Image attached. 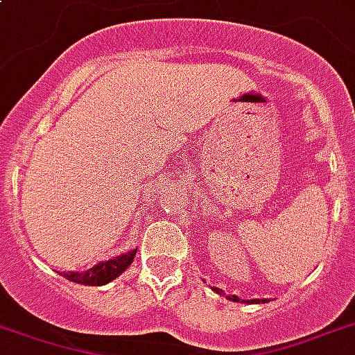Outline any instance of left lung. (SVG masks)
I'll return each instance as SVG.
<instances>
[{
  "label": "left lung",
  "mask_w": 355,
  "mask_h": 355,
  "mask_svg": "<svg viewBox=\"0 0 355 355\" xmlns=\"http://www.w3.org/2000/svg\"><path fill=\"white\" fill-rule=\"evenodd\" d=\"M212 291H216L218 294H221V292H223V291H220V288H212ZM229 300H232V302H240V297L238 296H229ZM251 302H253V304H259L257 300H251ZM262 302H264V300H262Z\"/></svg>",
  "instance_id": "8db88e82"
}]
</instances>
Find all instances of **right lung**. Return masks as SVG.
Here are the masks:
<instances>
[{
  "mask_svg": "<svg viewBox=\"0 0 355 355\" xmlns=\"http://www.w3.org/2000/svg\"><path fill=\"white\" fill-rule=\"evenodd\" d=\"M135 253H137V250H132L128 253L115 257V259L98 262V264H94L93 268H89L85 272H67L63 275L69 281H74V283H80V285H105V283H110V281H113L115 277L123 274L124 270L132 264Z\"/></svg>",
  "mask_w": 355,
  "mask_h": 355,
  "instance_id": "add662e5",
  "label": "right lung"
}]
</instances>
